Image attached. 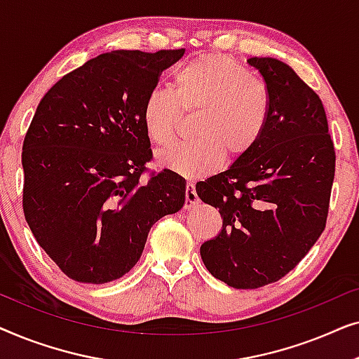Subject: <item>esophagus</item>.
<instances>
[{
	"mask_svg": "<svg viewBox=\"0 0 359 359\" xmlns=\"http://www.w3.org/2000/svg\"><path fill=\"white\" fill-rule=\"evenodd\" d=\"M199 203L198 194H196L194 184L188 183L186 184V201H184V209H193L196 204Z\"/></svg>",
	"mask_w": 359,
	"mask_h": 359,
	"instance_id": "34e87169",
	"label": "esophagus"
}]
</instances>
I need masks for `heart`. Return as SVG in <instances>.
Masks as SVG:
<instances>
[{
    "label": "heart",
    "instance_id": "b5f03b06",
    "mask_svg": "<svg viewBox=\"0 0 359 359\" xmlns=\"http://www.w3.org/2000/svg\"><path fill=\"white\" fill-rule=\"evenodd\" d=\"M173 92L151 90L142 107V122L155 145L175 139L181 111H199L189 144L160 151L161 166L188 180L210 175L224 155L235 160L248 154L266 130L271 111L268 90L247 68L220 53H205L176 72Z\"/></svg>",
    "mask_w": 359,
    "mask_h": 359
}]
</instances>
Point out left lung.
I'll use <instances>...</instances> for the list:
<instances>
[{
    "label": "left lung",
    "mask_w": 359,
    "mask_h": 359,
    "mask_svg": "<svg viewBox=\"0 0 359 359\" xmlns=\"http://www.w3.org/2000/svg\"><path fill=\"white\" fill-rule=\"evenodd\" d=\"M248 65L266 85V130L248 154L196 193L222 215V230L201 245L214 278L257 289L296 268L325 229L335 176V150L323 104L291 67L271 57Z\"/></svg>",
    "instance_id": "8db88e82"
}]
</instances>
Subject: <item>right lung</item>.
I'll list each match as a JSON object with an SVG mask.
<instances>
[{"mask_svg": "<svg viewBox=\"0 0 359 359\" xmlns=\"http://www.w3.org/2000/svg\"><path fill=\"white\" fill-rule=\"evenodd\" d=\"M184 48L112 50L58 80L39 102L22 145L24 215L37 243L78 283L129 273L156 220L184 205L186 180L151 158L145 97Z\"/></svg>", "mask_w": 359, "mask_h": 359, "instance_id": "add662e5", "label": "right lung"}]
</instances>
